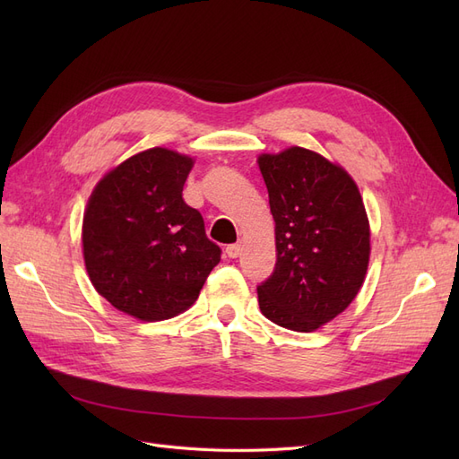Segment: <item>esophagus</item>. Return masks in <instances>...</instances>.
<instances>
[{
  "label": "esophagus",
  "mask_w": 459,
  "mask_h": 459,
  "mask_svg": "<svg viewBox=\"0 0 459 459\" xmlns=\"http://www.w3.org/2000/svg\"><path fill=\"white\" fill-rule=\"evenodd\" d=\"M241 243H233V245H228L226 247V255L230 256V258H238L239 255H241Z\"/></svg>",
  "instance_id": "obj_1"
}]
</instances>
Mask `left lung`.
<instances>
[{
	"mask_svg": "<svg viewBox=\"0 0 459 459\" xmlns=\"http://www.w3.org/2000/svg\"><path fill=\"white\" fill-rule=\"evenodd\" d=\"M275 220L277 260L258 304L270 322L316 331L358 295L369 262V221L354 179L302 147L260 155Z\"/></svg>",
	"mask_w": 459,
	"mask_h": 459,
	"instance_id": "obj_1",
	"label": "left lung"
}]
</instances>
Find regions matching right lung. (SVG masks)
<instances>
[{"mask_svg":"<svg viewBox=\"0 0 459 459\" xmlns=\"http://www.w3.org/2000/svg\"><path fill=\"white\" fill-rule=\"evenodd\" d=\"M193 159L152 147L130 157L95 186L82 226L90 280L113 307L142 322L187 310L220 247L184 197Z\"/></svg>","mask_w":459,"mask_h":459,"instance_id":"1","label":"right lung"}]
</instances>
